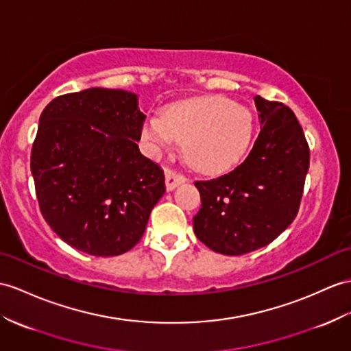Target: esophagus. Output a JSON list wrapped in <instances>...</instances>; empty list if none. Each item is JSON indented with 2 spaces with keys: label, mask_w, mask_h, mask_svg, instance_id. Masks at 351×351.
Masks as SVG:
<instances>
[{
  "label": "esophagus",
  "mask_w": 351,
  "mask_h": 351,
  "mask_svg": "<svg viewBox=\"0 0 351 351\" xmlns=\"http://www.w3.org/2000/svg\"><path fill=\"white\" fill-rule=\"evenodd\" d=\"M186 182V177L176 173L173 169H168L165 173V184H167V191H173L178 184H182Z\"/></svg>",
  "instance_id": "obj_1"
}]
</instances>
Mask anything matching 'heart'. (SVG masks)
Segmentation results:
<instances>
[{
	"instance_id": "1",
	"label": "heart",
	"mask_w": 351,
	"mask_h": 351,
	"mask_svg": "<svg viewBox=\"0 0 351 351\" xmlns=\"http://www.w3.org/2000/svg\"><path fill=\"white\" fill-rule=\"evenodd\" d=\"M253 134L250 111L223 97H204L168 107L164 116L149 117L143 138L158 153L184 141L191 164L204 173L232 167L249 147Z\"/></svg>"
}]
</instances>
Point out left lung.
Masks as SVG:
<instances>
[{"label": "left lung", "instance_id": "left-lung-1", "mask_svg": "<svg viewBox=\"0 0 351 351\" xmlns=\"http://www.w3.org/2000/svg\"><path fill=\"white\" fill-rule=\"evenodd\" d=\"M261 132L241 165L213 180L195 182L201 208L198 240L213 252L240 256L268 245L295 220L310 149L287 106L254 97Z\"/></svg>", "mask_w": 351, "mask_h": 351}]
</instances>
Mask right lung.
Wrapping results in <instances>:
<instances>
[{
  "label": "right lung",
  "instance_id": "obj_1",
  "mask_svg": "<svg viewBox=\"0 0 351 351\" xmlns=\"http://www.w3.org/2000/svg\"><path fill=\"white\" fill-rule=\"evenodd\" d=\"M138 97L90 88L50 101L40 116L31 173L40 211L62 241L92 256L141 240L165 176L138 149Z\"/></svg>",
  "mask_w": 351,
  "mask_h": 351
}]
</instances>
